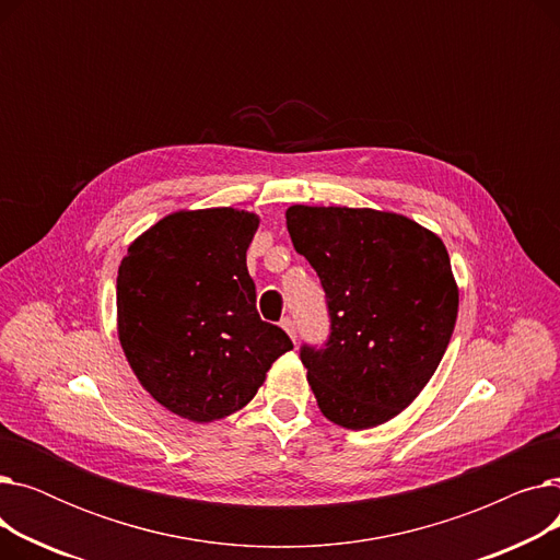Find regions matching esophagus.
Here are the masks:
<instances>
[{
	"label": "esophagus",
	"mask_w": 560,
	"mask_h": 560,
	"mask_svg": "<svg viewBox=\"0 0 560 560\" xmlns=\"http://www.w3.org/2000/svg\"><path fill=\"white\" fill-rule=\"evenodd\" d=\"M281 327L285 329V334H288L292 340H298V327H295V319H292V317H283V319H281Z\"/></svg>",
	"instance_id": "obj_1"
}]
</instances>
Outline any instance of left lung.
I'll return each mask as SVG.
<instances>
[{"instance_id":"obj_1","label":"left lung","mask_w":560,"mask_h":560,"mask_svg":"<svg viewBox=\"0 0 560 560\" xmlns=\"http://www.w3.org/2000/svg\"><path fill=\"white\" fill-rule=\"evenodd\" d=\"M285 224L327 298V340L300 347L319 410L347 429L388 422L429 384L456 325L443 241L372 209L290 206Z\"/></svg>"}]
</instances>
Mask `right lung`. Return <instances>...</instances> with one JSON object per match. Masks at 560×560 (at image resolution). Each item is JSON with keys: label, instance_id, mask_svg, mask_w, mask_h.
Wrapping results in <instances>:
<instances>
[{"label": "right lung", "instance_id": "right-lung-1", "mask_svg": "<svg viewBox=\"0 0 560 560\" xmlns=\"http://www.w3.org/2000/svg\"><path fill=\"white\" fill-rule=\"evenodd\" d=\"M254 213L179 211L129 247L117 272V331L142 388L172 413L211 422L243 408L292 349L262 322L247 247Z\"/></svg>", "mask_w": 560, "mask_h": 560}]
</instances>
